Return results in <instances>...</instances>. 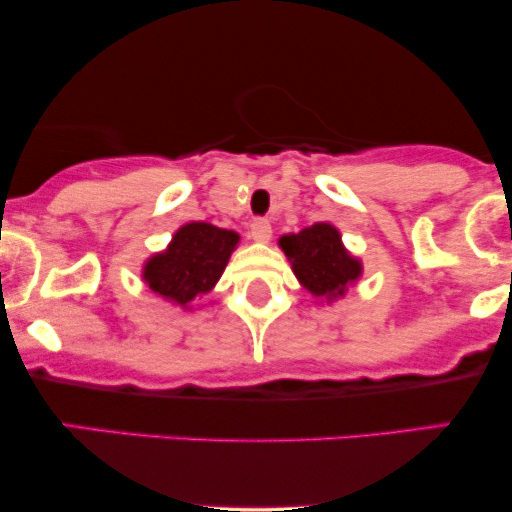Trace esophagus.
<instances>
[{
  "instance_id": "1",
  "label": "esophagus",
  "mask_w": 512,
  "mask_h": 512,
  "mask_svg": "<svg viewBox=\"0 0 512 512\" xmlns=\"http://www.w3.org/2000/svg\"><path fill=\"white\" fill-rule=\"evenodd\" d=\"M250 238L257 240V243H267L272 238V223L267 219H255L250 223Z\"/></svg>"
}]
</instances>
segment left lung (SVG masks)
<instances>
[{"label":"left lung","instance_id":"left-lung-1","mask_svg":"<svg viewBox=\"0 0 512 512\" xmlns=\"http://www.w3.org/2000/svg\"><path fill=\"white\" fill-rule=\"evenodd\" d=\"M279 245L303 289L317 298L334 301L344 296L363 272L361 262L346 252L342 236L332 223H313L301 233L281 236Z\"/></svg>","mask_w":512,"mask_h":512}]
</instances>
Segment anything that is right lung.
<instances>
[{"label":"right lung","instance_id":"obj_1","mask_svg":"<svg viewBox=\"0 0 512 512\" xmlns=\"http://www.w3.org/2000/svg\"><path fill=\"white\" fill-rule=\"evenodd\" d=\"M238 240L236 231L204 221L185 223L166 250L146 260L144 281L161 298L187 308V303L214 289Z\"/></svg>","mask_w":512,"mask_h":512}]
</instances>
